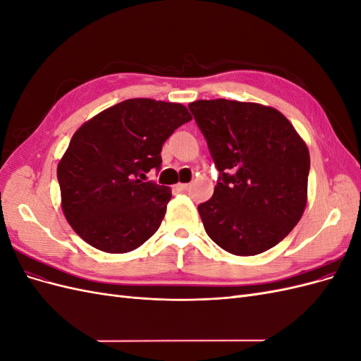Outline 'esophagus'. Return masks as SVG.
I'll return each mask as SVG.
<instances>
[{
    "instance_id": "34e87169",
    "label": "esophagus",
    "mask_w": 361,
    "mask_h": 361,
    "mask_svg": "<svg viewBox=\"0 0 361 361\" xmlns=\"http://www.w3.org/2000/svg\"><path fill=\"white\" fill-rule=\"evenodd\" d=\"M176 190H178V191H182V192L188 191V190H190V183H180V182H179V183L176 185Z\"/></svg>"
}]
</instances>
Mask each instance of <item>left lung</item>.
Here are the masks:
<instances>
[{
  "mask_svg": "<svg viewBox=\"0 0 361 361\" xmlns=\"http://www.w3.org/2000/svg\"><path fill=\"white\" fill-rule=\"evenodd\" d=\"M220 180L199 204L204 231L235 256L277 245L307 204L310 155L305 141L279 110L227 99L188 105Z\"/></svg>",
  "mask_w": 361,
  "mask_h": 361,
  "instance_id": "8db88e82",
  "label": "left lung"
}]
</instances>
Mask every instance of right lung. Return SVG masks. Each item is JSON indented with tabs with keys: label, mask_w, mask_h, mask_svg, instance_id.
I'll return each mask as SVG.
<instances>
[{
	"label": "right lung",
	"mask_w": 361,
	"mask_h": 361,
	"mask_svg": "<svg viewBox=\"0 0 361 361\" xmlns=\"http://www.w3.org/2000/svg\"><path fill=\"white\" fill-rule=\"evenodd\" d=\"M192 116L187 106L135 97L82 123L59 161L61 211L75 233L105 253H129L154 235L170 187L143 182L162 145Z\"/></svg>",
	"instance_id": "add662e5"
}]
</instances>
